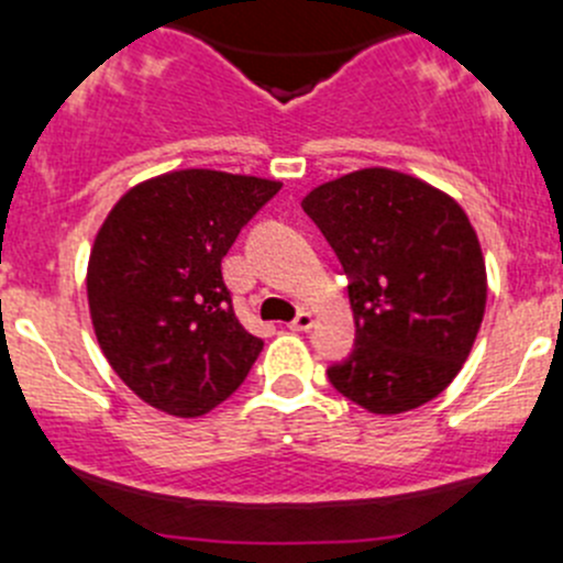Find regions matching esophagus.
Wrapping results in <instances>:
<instances>
[{
    "label": "esophagus",
    "instance_id": "esophagus-1",
    "mask_svg": "<svg viewBox=\"0 0 563 563\" xmlns=\"http://www.w3.org/2000/svg\"><path fill=\"white\" fill-rule=\"evenodd\" d=\"M313 313H310V310H299L297 313V319L291 321V330H297V332H305V330H310V327H313Z\"/></svg>",
    "mask_w": 563,
    "mask_h": 563
}]
</instances>
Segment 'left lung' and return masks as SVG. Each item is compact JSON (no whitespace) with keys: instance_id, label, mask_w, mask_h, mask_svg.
Masks as SVG:
<instances>
[{"instance_id":"1","label":"left lung","mask_w":563,"mask_h":563,"mask_svg":"<svg viewBox=\"0 0 563 563\" xmlns=\"http://www.w3.org/2000/svg\"><path fill=\"white\" fill-rule=\"evenodd\" d=\"M302 209L349 277L354 349L332 387L376 415L432 401L460 374L487 308L482 244L432 184L365 167L316 187Z\"/></svg>"}]
</instances>
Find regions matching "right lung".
<instances>
[{"mask_svg":"<svg viewBox=\"0 0 563 563\" xmlns=\"http://www.w3.org/2000/svg\"><path fill=\"white\" fill-rule=\"evenodd\" d=\"M280 181L176 170L131 187L90 250L87 302L114 374L151 407L198 418L225 401L264 341L239 324L222 258Z\"/></svg>","mask_w":563,"mask_h":563,"instance_id":"obj_1","label":"right lung"}]
</instances>
